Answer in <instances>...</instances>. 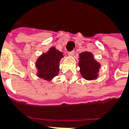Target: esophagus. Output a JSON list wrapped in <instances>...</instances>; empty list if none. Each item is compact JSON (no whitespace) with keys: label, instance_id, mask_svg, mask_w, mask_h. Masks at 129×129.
Instances as JSON below:
<instances>
[{"label":"esophagus","instance_id":"obj_1","mask_svg":"<svg viewBox=\"0 0 129 129\" xmlns=\"http://www.w3.org/2000/svg\"><path fill=\"white\" fill-rule=\"evenodd\" d=\"M75 54V51H71V52H68V55L69 56H72Z\"/></svg>","mask_w":129,"mask_h":129}]
</instances>
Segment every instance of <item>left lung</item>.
<instances>
[{
  "label": "left lung",
  "mask_w": 129,
  "mask_h": 129,
  "mask_svg": "<svg viewBox=\"0 0 129 129\" xmlns=\"http://www.w3.org/2000/svg\"><path fill=\"white\" fill-rule=\"evenodd\" d=\"M79 66L82 77L90 81L97 79L101 64L95 60L93 54L86 51L79 54Z\"/></svg>",
  "instance_id": "1"
}]
</instances>
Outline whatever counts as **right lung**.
Listing matches in <instances>:
<instances>
[{"label":"right lung","instance_id":"add662e5","mask_svg":"<svg viewBox=\"0 0 129 129\" xmlns=\"http://www.w3.org/2000/svg\"><path fill=\"white\" fill-rule=\"evenodd\" d=\"M63 57V53L55 47H51L48 51L42 53L36 61L37 76L48 81L58 75L59 62Z\"/></svg>","mask_w":129,"mask_h":129}]
</instances>
